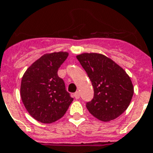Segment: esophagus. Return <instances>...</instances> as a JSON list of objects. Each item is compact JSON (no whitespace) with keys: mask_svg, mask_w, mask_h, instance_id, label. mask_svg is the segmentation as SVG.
<instances>
[{"mask_svg":"<svg viewBox=\"0 0 153 153\" xmlns=\"http://www.w3.org/2000/svg\"><path fill=\"white\" fill-rule=\"evenodd\" d=\"M74 96L76 100H79V98H80V94H79V91L75 92V93L74 94Z\"/></svg>","mask_w":153,"mask_h":153,"instance_id":"34e87169","label":"esophagus"}]
</instances>
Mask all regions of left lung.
Wrapping results in <instances>:
<instances>
[{
	"mask_svg": "<svg viewBox=\"0 0 153 153\" xmlns=\"http://www.w3.org/2000/svg\"><path fill=\"white\" fill-rule=\"evenodd\" d=\"M94 88V97L86 104L95 118L108 122L122 115L131 102L134 88L125 71L107 56L84 53L76 56Z\"/></svg>",
	"mask_w": 153,
	"mask_h": 153,
	"instance_id": "obj_1",
	"label": "left lung"
}]
</instances>
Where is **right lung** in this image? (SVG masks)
Listing matches in <instances>:
<instances>
[{
	"label": "right lung",
	"mask_w": 153,
	"mask_h": 153,
	"mask_svg": "<svg viewBox=\"0 0 153 153\" xmlns=\"http://www.w3.org/2000/svg\"><path fill=\"white\" fill-rule=\"evenodd\" d=\"M68 57L67 52L46 53L26 70L21 83L23 104L36 120L51 123L61 119L73 101L66 91L58 68Z\"/></svg>",
	"instance_id": "right-lung-1"
}]
</instances>
